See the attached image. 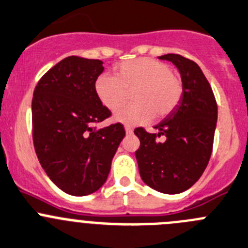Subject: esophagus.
Here are the masks:
<instances>
[{
    "label": "esophagus",
    "instance_id": "esophagus-1",
    "mask_svg": "<svg viewBox=\"0 0 248 248\" xmlns=\"http://www.w3.org/2000/svg\"><path fill=\"white\" fill-rule=\"evenodd\" d=\"M124 129H125V133L128 134V135L133 134V128H131L130 125H125V126H124Z\"/></svg>",
    "mask_w": 248,
    "mask_h": 248
}]
</instances>
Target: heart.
<instances>
[{
    "label": "heart",
    "instance_id": "obj_1",
    "mask_svg": "<svg viewBox=\"0 0 248 248\" xmlns=\"http://www.w3.org/2000/svg\"><path fill=\"white\" fill-rule=\"evenodd\" d=\"M131 93L133 103L120 106L114 112L115 122L145 124L153 117L164 118L179 105L183 82L167 63L155 58H136L114 67V77L102 74L95 81V93L108 109L117 108Z\"/></svg>",
    "mask_w": 248,
    "mask_h": 248
}]
</instances>
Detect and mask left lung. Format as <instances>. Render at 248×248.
I'll return each mask as SVG.
<instances>
[{
	"mask_svg": "<svg viewBox=\"0 0 248 248\" xmlns=\"http://www.w3.org/2000/svg\"><path fill=\"white\" fill-rule=\"evenodd\" d=\"M178 68L183 96L175 109L155 125V134L135 129L140 147L135 152L141 179L163 193H180L190 188L203 174L211 158L218 107L213 91L201 68L180 55L158 57ZM166 136L158 141L156 136Z\"/></svg>",
	"mask_w": 248,
	"mask_h": 248,
	"instance_id": "left-lung-1",
	"label": "left lung"
}]
</instances>
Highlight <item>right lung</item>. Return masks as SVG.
Segmentation results:
<instances>
[{
	"mask_svg": "<svg viewBox=\"0 0 248 248\" xmlns=\"http://www.w3.org/2000/svg\"><path fill=\"white\" fill-rule=\"evenodd\" d=\"M103 70L102 61L69 56L35 87V152L52 183L72 196L90 195L106 183L125 136L120 123L93 126L110 115L95 93V81Z\"/></svg>",
	"mask_w": 248,
	"mask_h": 248,
	"instance_id": "right-lung-1",
	"label": "right lung"
}]
</instances>
